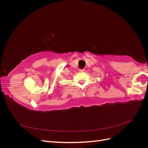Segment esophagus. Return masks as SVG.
I'll return each instance as SVG.
<instances>
[{
	"label": "esophagus",
	"mask_w": 148,
	"mask_h": 148,
	"mask_svg": "<svg viewBox=\"0 0 148 148\" xmlns=\"http://www.w3.org/2000/svg\"><path fill=\"white\" fill-rule=\"evenodd\" d=\"M84 71V69H79L80 72H83Z\"/></svg>",
	"instance_id": "34e87169"
}]
</instances>
